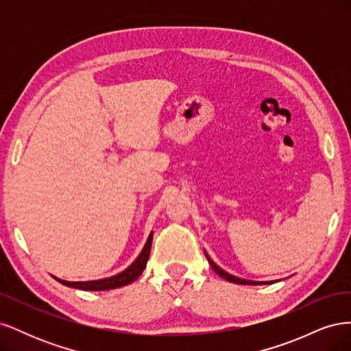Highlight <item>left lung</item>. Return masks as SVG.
I'll return each instance as SVG.
<instances>
[{
  "instance_id": "8db88e82",
  "label": "left lung",
  "mask_w": 351,
  "mask_h": 351,
  "mask_svg": "<svg viewBox=\"0 0 351 351\" xmlns=\"http://www.w3.org/2000/svg\"><path fill=\"white\" fill-rule=\"evenodd\" d=\"M206 258H208V261H209V263H210V267H212V269H214L219 277H222L224 280H227V281H230V282H236V284H244V285H261V284H269V282H258V281H247V280H241V278H237V277H234V275H230V274H227L226 271H222L219 267H217V265L212 262L210 259H209V256L206 254Z\"/></svg>"
}]
</instances>
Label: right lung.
<instances>
[{
  "mask_svg": "<svg viewBox=\"0 0 351 351\" xmlns=\"http://www.w3.org/2000/svg\"><path fill=\"white\" fill-rule=\"evenodd\" d=\"M151 246H152V232L151 236L147 237V241L145 244L143 250L141 252L137 259L130 265L129 268L124 269L123 272L114 275V277L110 278H104L98 281H84V282H69V281H62L58 280L61 284H64L67 287H73V289H79V290H89V291H102V290H112V289H119V287L127 285L133 282L134 280L139 278V275L143 272L146 262L149 259V253H151Z\"/></svg>",
  "mask_w": 351,
  "mask_h": 351,
  "instance_id": "add662e5",
  "label": "right lung"
}]
</instances>
